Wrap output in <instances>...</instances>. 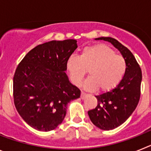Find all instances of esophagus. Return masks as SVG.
I'll use <instances>...</instances> for the list:
<instances>
[{
  "label": "esophagus",
  "instance_id": "1",
  "mask_svg": "<svg viewBox=\"0 0 151 151\" xmlns=\"http://www.w3.org/2000/svg\"><path fill=\"white\" fill-rule=\"evenodd\" d=\"M86 97H87V94H85L84 92L81 93V99H85Z\"/></svg>",
  "mask_w": 151,
  "mask_h": 151
}]
</instances>
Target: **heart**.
Returning a JSON list of instances; mask_svg holds the SVG:
<instances>
[{
  "mask_svg": "<svg viewBox=\"0 0 151 151\" xmlns=\"http://www.w3.org/2000/svg\"><path fill=\"white\" fill-rule=\"evenodd\" d=\"M66 68L73 83L82 84L88 71L90 77L84 87L89 91H110L120 83L126 73V62L122 56L104 45L86 47L80 56H71L66 61Z\"/></svg>",
  "mask_w": 151,
  "mask_h": 151,
  "instance_id": "heart-1",
  "label": "heart"
}]
</instances>
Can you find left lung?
<instances>
[{
    "instance_id": "left-lung-1",
    "label": "left lung",
    "mask_w": 151,
    "mask_h": 151,
    "mask_svg": "<svg viewBox=\"0 0 151 151\" xmlns=\"http://www.w3.org/2000/svg\"><path fill=\"white\" fill-rule=\"evenodd\" d=\"M120 52L126 62V73L121 82L113 90L96 96L97 105L88 111L91 121L102 130H112L127 120L138 105L141 94L142 73L132 53L115 38L101 37Z\"/></svg>"
}]
</instances>
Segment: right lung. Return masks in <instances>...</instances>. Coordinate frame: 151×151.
Segmentation results:
<instances>
[{"instance_id":"right-lung-1","label":"right lung","mask_w":151,"mask_h":151,"mask_svg":"<svg viewBox=\"0 0 151 151\" xmlns=\"http://www.w3.org/2000/svg\"><path fill=\"white\" fill-rule=\"evenodd\" d=\"M77 41H50L25 56L13 77L14 104L31 127L54 130L62 123L66 105L80 97L79 89L69 82L66 61L77 48Z\"/></svg>"}]
</instances>
